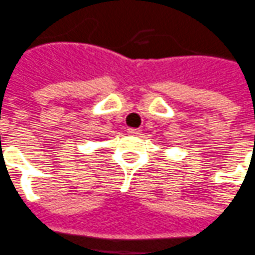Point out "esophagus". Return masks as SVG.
Returning <instances> with one entry per match:
<instances>
[{
  "label": "esophagus",
  "mask_w": 255,
  "mask_h": 255,
  "mask_svg": "<svg viewBox=\"0 0 255 255\" xmlns=\"http://www.w3.org/2000/svg\"><path fill=\"white\" fill-rule=\"evenodd\" d=\"M128 133L130 134V136H139L141 130L140 129H136V128H130V129H128Z\"/></svg>",
  "instance_id": "34e87169"
}]
</instances>
